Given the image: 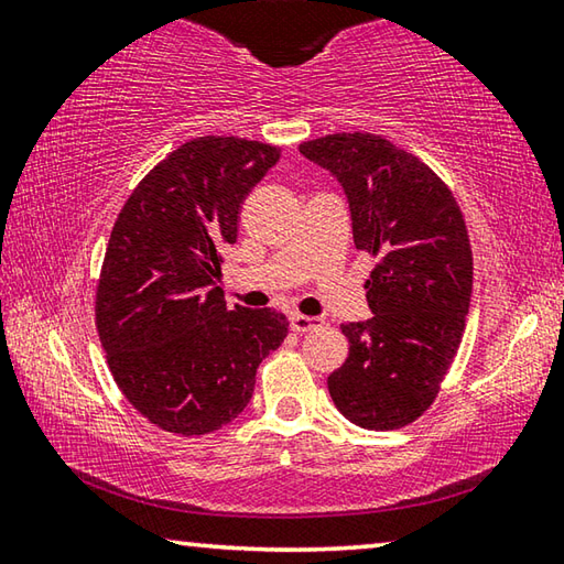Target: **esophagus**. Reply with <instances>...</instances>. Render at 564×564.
<instances>
[{
  "label": "esophagus",
  "instance_id": "obj_1",
  "mask_svg": "<svg viewBox=\"0 0 564 564\" xmlns=\"http://www.w3.org/2000/svg\"><path fill=\"white\" fill-rule=\"evenodd\" d=\"M318 326H321L318 318L301 316V313H293V316H291V330H295V333H308V330L318 328Z\"/></svg>",
  "mask_w": 564,
  "mask_h": 564
}]
</instances>
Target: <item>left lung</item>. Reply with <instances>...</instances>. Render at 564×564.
<instances>
[{
  "label": "left lung",
  "mask_w": 564,
  "mask_h": 564,
  "mask_svg": "<svg viewBox=\"0 0 564 564\" xmlns=\"http://www.w3.org/2000/svg\"><path fill=\"white\" fill-rule=\"evenodd\" d=\"M305 159L346 188L352 241L373 259V318L343 326L348 358L328 376L333 403L366 431H398L433 405L463 343L473 248L451 186L378 133L303 141Z\"/></svg>",
  "instance_id": "obj_1"
}]
</instances>
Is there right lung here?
Returning a JSON list of instances; mask_svg holds the SVG:
<instances>
[{
    "instance_id": "1",
    "label": "right lung",
    "mask_w": 564,
    "mask_h": 564,
    "mask_svg": "<svg viewBox=\"0 0 564 564\" xmlns=\"http://www.w3.org/2000/svg\"><path fill=\"white\" fill-rule=\"evenodd\" d=\"M281 149L198 137L159 161L121 206L97 283V330L123 398L149 423L206 435L241 413L256 368L289 336L271 308H228L216 285L238 214Z\"/></svg>"
}]
</instances>
